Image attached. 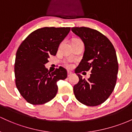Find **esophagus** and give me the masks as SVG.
I'll return each mask as SVG.
<instances>
[{"label": "esophagus", "instance_id": "1", "mask_svg": "<svg viewBox=\"0 0 132 132\" xmlns=\"http://www.w3.org/2000/svg\"><path fill=\"white\" fill-rule=\"evenodd\" d=\"M72 72H70V71H67V76L68 77H70V76H72Z\"/></svg>", "mask_w": 132, "mask_h": 132}]
</instances>
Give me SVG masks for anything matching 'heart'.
<instances>
[{
    "mask_svg": "<svg viewBox=\"0 0 132 132\" xmlns=\"http://www.w3.org/2000/svg\"><path fill=\"white\" fill-rule=\"evenodd\" d=\"M64 65H65V66L66 67L69 68V69H70V68H72V66H73V64H72V61L70 60H67V61H65V62Z\"/></svg>",
    "mask_w": 132,
    "mask_h": 132,
    "instance_id": "1",
    "label": "heart"
}]
</instances>
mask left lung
<instances>
[{"label":"left lung","instance_id":"left-lung-1","mask_svg":"<svg viewBox=\"0 0 132 132\" xmlns=\"http://www.w3.org/2000/svg\"><path fill=\"white\" fill-rule=\"evenodd\" d=\"M71 29L85 46L83 58L76 70L79 81L73 86L75 96L86 106L100 105L110 97L117 83L118 63L115 49L108 38L96 29L86 27ZM89 70L90 77L82 79L79 73Z\"/></svg>","mask_w":132,"mask_h":132}]
</instances>
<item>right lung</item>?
Segmentation results:
<instances>
[{"mask_svg":"<svg viewBox=\"0 0 132 132\" xmlns=\"http://www.w3.org/2000/svg\"><path fill=\"white\" fill-rule=\"evenodd\" d=\"M70 28L45 27L29 34L16 52L14 63L15 85L28 103L43 104L54 98L56 82L67 77L66 69L60 67L51 72L45 68L50 55L56 54L59 45Z\"/></svg>","mask_w":132,"mask_h":132,"instance_id":"add662e5","label":"right lung"}]
</instances>
